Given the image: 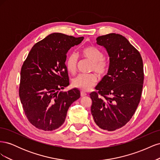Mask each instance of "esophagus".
I'll return each instance as SVG.
<instances>
[{
	"mask_svg": "<svg viewBox=\"0 0 160 160\" xmlns=\"http://www.w3.org/2000/svg\"><path fill=\"white\" fill-rule=\"evenodd\" d=\"M87 95V93L84 91H81V97H85Z\"/></svg>",
	"mask_w": 160,
	"mask_h": 160,
	"instance_id": "34e87169",
	"label": "esophagus"
}]
</instances>
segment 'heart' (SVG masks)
Instances as JSON below:
<instances>
[{
  "mask_svg": "<svg viewBox=\"0 0 160 160\" xmlns=\"http://www.w3.org/2000/svg\"><path fill=\"white\" fill-rule=\"evenodd\" d=\"M82 55L90 60L91 65L90 71H95L99 76L104 75L108 71V64L104 59V54L98 48L95 47H86L81 51ZM78 57L75 52H71L67 57L65 65L66 68L71 73H75L77 69ZM97 76L93 73L79 74L72 79V83L75 88L83 91H88L95 85Z\"/></svg>",
  "mask_w": 160,
  "mask_h": 160,
  "instance_id": "b5f03b06",
  "label": "heart"
}]
</instances>
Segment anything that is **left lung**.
I'll return each instance as SVG.
<instances>
[{
    "instance_id": "obj_1",
    "label": "left lung",
    "mask_w": 160,
    "mask_h": 160,
    "mask_svg": "<svg viewBox=\"0 0 160 160\" xmlns=\"http://www.w3.org/2000/svg\"><path fill=\"white\" fill-rule=\"evenodd\" d=\"M109 57L108 72L90 93L91 114L105 131L122 128L132 118L141 99L143 66L139 52L123 36L115 33L97 38Z\"/></svg>"
}]
</instances>
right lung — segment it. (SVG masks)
<instances>
[{
	"label": "right lung",
	"mask_w": 160,
	"mask_h": 160,
	"mask_svg": "<svg viewBox=\"0 0 160 160\" xmlns=\"http://www.w3.org/2000/svg\"><path fill=\"white\" fill-rule=\"evenodd\" d=\"M83 38L51 33L28 53L21 71L19 97L28 120L35 128L52 131L61 127L71 105L80 98L77 88L59 91L69 85L67 53Z\"/></svg>",
	"instance_id": "add662e5"
}]
</instances>
